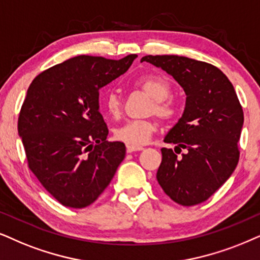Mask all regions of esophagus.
Masks as SVG:
<instances>
[{
	"instance_id": "1",
	"label": "esophagus",
	"mask_w": 260,
	"mask_h": 260,
	"mask_svg": "<svg viewBox=\"0 0 260 260\" xmlns=\"http://www.w3.org/2000/svg\"><path fill=\"white\" fill-rule=\"evenodd\" d=\"M144 150L143 146L140 145H127V152H134V151H141Z\"/></svg>"
}]
</instances>
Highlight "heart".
Here are the masks:
<instances>
[{
  "label": "heart",
  "mask_w": 260,
  "mask_h": 260,
  "mask_svg": "<svg viewBox=\"0 0 260 260\" xmlns=\"http://www.w3.org/2000/svg\"><path fill=\"white\" fill-rule=\"evenodd\" d=\"M137 85L145 91L153 102L150 104L149 114H156L159 119L168 121L176 115V104L172 98V87L167 80L160 77L149 75L137 81ZM103 107L106 113L113 119H119L122 114V100L115 91L107 92L104 96ZM156 129L153 120H129L115 129V138L128 145L145 144Z\"/></svg>",
  "instance_id": "1"
}]
</instances>
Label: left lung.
<instances>
[{
	"label": "left lung",
	"instance_id": "obj_1",
	"mask_svg": "<svg viewBox=\"0 0 260 260\" xmlns=\"http://www.w3.org/2000/svg\"><path fill=\"white\" fill-rule=\"evenodd\" d=\"M143 61L172 75L186 93L181 119L164 141L187 152L177 157L163 147L157 181L175 203L197 205L209 199L238 166L242 107L233 84L215 66L177 55H147Z\"/></svg>",
	"mask_w": 260,
	"mask_h": 260
}]
</instances>
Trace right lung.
Here are the masks:
<instances>
[{
    "label": "right lung",
    "instance_id": "right-lung-1",
    "mask_svg": "<svg viewBox=\"0 0 260 260\" xmlns=\"http://www.w3.org/2000/svg\"><path fill=\"white\" fill-rule=\"evenodd\" d=\"M121 60L80 55L42 72L29 85L18 120L28 168L63 206L86 208L109 185L126 154L108 141L100 90L126 73Z\"/></svg>",
    "mask_w": 260,
    "mask_h": 260
}]
</instances>
